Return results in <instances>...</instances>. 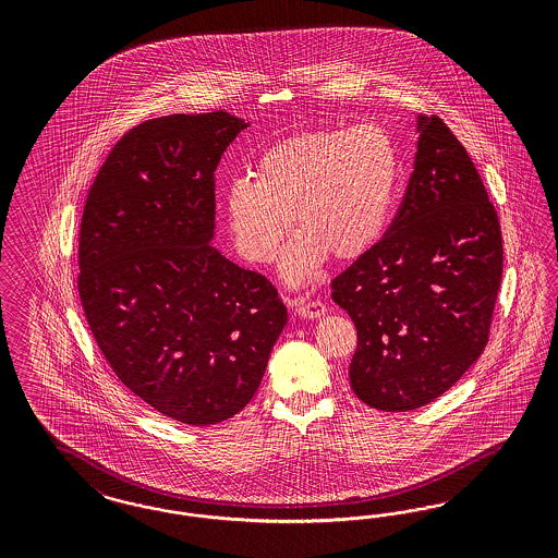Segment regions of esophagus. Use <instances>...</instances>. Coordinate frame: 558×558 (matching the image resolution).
Masks as SVG:
<instances>
[{
  "label": "esophagus",
  "mask_w": 558,
  "mask_h": 558,
  "mask_svg": "<svg viewBox=\"0 0 558 558\" xmlns=\"http://www.w3.org/2000/svg\"><path fill=\"white\" fill-rule=\"evenodd\" d=\"M294 311L306 317V319H319L325 313H327V306L322 301H311V299H296L294 301Z\"/></svg>",
  "instance_id": "1"
}]
</instances>
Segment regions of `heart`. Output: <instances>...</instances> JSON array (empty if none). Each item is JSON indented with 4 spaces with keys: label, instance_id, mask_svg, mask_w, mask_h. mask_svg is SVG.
Here are the masks:
<instances>
[{
    "label": "heart",
    "instance_id": "heart-1",
    "mask_svg": "<svg viewBox=\"0 0 558 558\" xmlns=\"http://www.w3.org/2000/svg\"><path fill=\"white\" fill-rule=\"evenodd\" d=\"M253 175L229 180L222 194L236 252L270 264L292 227L299 235L282 255L288 284L311 282L327 255L350 262L371 252L389 225L401 161L378 124L290 136L262 153Z\"/></svg>",
    "mask_w": 558,
    "mask_h": 558
}]
</instances>
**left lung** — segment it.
<instances>
[{
    "label": "left lung",
    "mask_w": 558,
    "mask_h": 558,
    "mask_svg": "<svg viewBox=\"0 0 558 558\" xmlns=\"http://www.w3.org/2000/svg\"><path fill=\"white\" fill-rule=\"evenodd\" d=\"M417 153L389 231L331 282L357 329L355 397L380 411L427 405L489 341L504 274L501 229L466 149L417 117Z\"/></svg>",
    "instance_id": "left-lung-1"
}]
</instances>
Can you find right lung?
I'll return each instance as SVG.
<instances>
[{
    "mask_svg": "<svg viewBox=\"0 0 558 558\" xmlns=\"http://www.w3.org/2000/svg\"><path fill=\"white\" fill-rule=\"evenodd\" d=\"M250 122L173 114L120 138L89 187L77 290L120 383L187 425L233 417L252 401L288 322L262 274L215 239V171Z\"/></svg>",
    "mask_w": 558,
    "mask_h": 558,
    "instance_id": "obj_1",
    "label": "right lung"
}]
</instances>
